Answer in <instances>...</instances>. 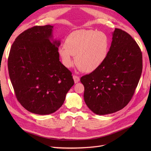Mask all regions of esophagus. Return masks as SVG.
<instances>
[{
	"instance_id": "1",
	"label": "esophagus",
	"mask_w": 151,
	"mask_h": 151,
	"mask_svg": "<svg viewBox=\"0 0 151 151\" xmlns=\"http://www.w3.org/2000/svg\"><path fill=\"white\" fill-rule=\"evenodd\" d=\"M73 80H74V81H75V83H77L80 81V77H79L78 76L73 75Z\"/></svg>"
}]
</instances>
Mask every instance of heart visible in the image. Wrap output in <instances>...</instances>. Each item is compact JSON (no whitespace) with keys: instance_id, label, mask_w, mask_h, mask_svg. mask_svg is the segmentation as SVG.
<instances>
[{"instance_id":"heart-1","label":"heart","mask_w":151,"mask_h":151,"mask_svg":"<svg viewBox=\"0 0 151 151\" xmlns=\"http://www.w3.org/2000/svg\"><path fill=\"white\" fill-rule=\"evenodd\" d=\"M110 45L109 36L96 30H78L70 34L65 39V47L59 49V54L66 67L73 65L75 56L77 67L90 73L104 62Z\"/></svg>"}]
</instances>
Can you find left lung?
<instances>
[{"label":"left lung","instance_id":"1","mask_svg":"<svg viewBox=\"0 0 151 151\" xmlns=\"http://www.w3.org/2000/svg\"><path fill=\"white\" fill-rule=\"evenodd\" d=\"M104 62L80 81L86 104L95 114L105 115L124 108L131 100L142 73V52L126 32L115 29Z\"/></svg>","mask_w":151,"mask_h":151}]
</instances>
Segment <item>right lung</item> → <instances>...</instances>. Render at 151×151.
<instances>
[{"mask_svg": "<svg viewBox=\"0 0 151 151\" xmlns=\"http://www.w3.org/2000/svg\"><path fill=\"white\" fill-rule=\"evenodd\" d=\"M53 26H34L15 39L8 68L16 97L29 111L50 114L59 109L74 84L71 72L59 60L60 41Z\"/></svg>", "mask_w": 151, "mask_h": 151, "instance_id": "right-lung-1", "label": "right lung"}]
</instances>
